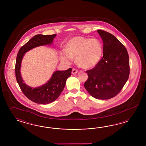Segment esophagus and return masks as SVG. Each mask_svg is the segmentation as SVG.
<instances>
[{
  "label": "esophagus",
  "instance_id": "34e87169",
  "mask_svg": "<svg viewBox=\"0 0 146 146\" xmlns=\"http://www.w3.org/2000/svg\"><path fill=\"white\" fill-rule=\"evenodd\" d=\"M78 72V70H76V69H75V68H73L72 71V73L73 74H75L77 73Z\"/></svg>",
  "mask_w": 146,
  "mask_h": 146
}]
</instances>
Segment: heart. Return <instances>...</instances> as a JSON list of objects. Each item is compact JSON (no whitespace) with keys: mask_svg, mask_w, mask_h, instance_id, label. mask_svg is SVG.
<instances>
[{"mask_svg":"<svg viewBox=\"0 0 146 146\" xmlns=\"http://www.w3.org/2000/svg\"><path fill=\"white\" fill-rule=\"evenodd\" d=\"M62 59L70 62L69 58L75 59L78 66L89 69L96 66L99 62L103 53L101 42L96 38L77 36L71 38L67 43Z\"/></svg>","mask_w":146,"mask_h":146,"instance_id":"b5f03b06","label":"heart"}]
</instances>
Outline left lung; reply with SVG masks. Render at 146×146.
I'll use <instances>...</instances> for the list:
<instances>
[{
	"mask_svg": "<svg viewBox=\"0 0 146 146\" xmlns=\"http://www.w3.org/2000/svg\"><path fill=\"white\" fill-rule=\"evenodd\" d=\"M103 42V56L92 70L86 71L88 78L84 88L93 97L108 100L121 91L129 75L127 49L115 36L97 30Z\"/></svg>",
	"mask_w": 146,
	"mask_h": 146,
	"instance_id": "1",
	"label": "left lung"
}]
</instances>
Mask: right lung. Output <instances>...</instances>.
<instances>
[{
    "instance_id": "add662e5",
    "label": "right lung",
    "mask_w": 146,
    "mask_h": 146,
    "mask_svg": "<svg viewBox=\"0 0 146 146\" xmlns=\"http://www.w3.org/2000/svg\"><path fill=\"white\" fill-rule=\"evenodd\" d=\"M56 34L43 35L38 34L34 36L23 45L18 52L15 66V78L22 93L33 102L41 104H47L54 101L59 96L65 87L67 79L71 75L72 69L66 71H56L49 81L37 88H31L23 83L20 67L22 58L25 53L36 46L52 43Z\"/></svg>"
}]
</instances>
